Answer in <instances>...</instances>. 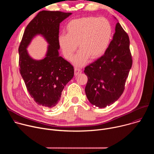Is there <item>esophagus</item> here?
Instances as JSON below:
<instances>
[{"instance_id":"34e87169","label":"esophagus","mask_w":154,"mask_h":154,"mask_svg":"<svg viewBox=\"0 0 154 154\" xmlns=\"http://www.w3.org/2000/svg\"><path fill=\"white\" fill-rule=\"evenodd\" d=\"M74 71H75V75H77V74H80V73L82 72V69H80L79 68H75L74 69Z\"/></svg>"}]
</instances>
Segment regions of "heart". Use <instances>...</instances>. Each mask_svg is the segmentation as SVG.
I'll return each mask as SVG.
<instances>
[{"label": "heart", "instance_id": "heart-1", "mask_svg": "<svg viewBox=\"0 0 154 154\" xmlns=\"http://www.w3.org/2000/svg\"><path fill=\"white\" fill-rule=\"evenodd\" d=\"M67 33L58 36V43L64 57L70 60L77 48L80 50L75 56L74 62L83 66L89 57L96 59L102 55L109 44L112 28L104 17L87 16L70 20L66 26Z\"/></svg>", "mask_w": 154, "mask_h": 154}]
</instances>
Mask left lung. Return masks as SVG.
<instances>
[{"label":"left lung","mask_w":154,"mask_h":154,"mask_svg":"<svg viewBox=\"0 0 154 154\" xmlns=\"http://www.w3.org/2000/svg\"><path fill=\"white\" fill-rule=\"evenodd\" d=\"M131 66L129 37L118 23L105 54L85 68L88 77L85 90L90 102L104 108L116 102L124 91Z\"/></svg>","instance_id":"1"}]
</instances>
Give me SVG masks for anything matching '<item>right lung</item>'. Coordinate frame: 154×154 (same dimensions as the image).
Instances as JSON below:
<instances>
[{
	"label": "right lung",
	"mask_w": 154,
	"mask_h": 154,
	"mask_svg": "<svg viewBox=\"0 0 154 154\" xmlns=\"http://www.w3.org/2000/svg\"><path fill=\"white\" fill-rule=\"evenodd\" d=\"M71 14L59 11L39 12L26 27L20 43V75L30 96L41 106L51 108L56 106L64 86L74 76V67L58 53L60 24ZM39 34L50 45L46 57L35 60L29 56L26 48L32 38Z\"/></svg>",
	"instance_id": "obj_1"
}]
</instances>
